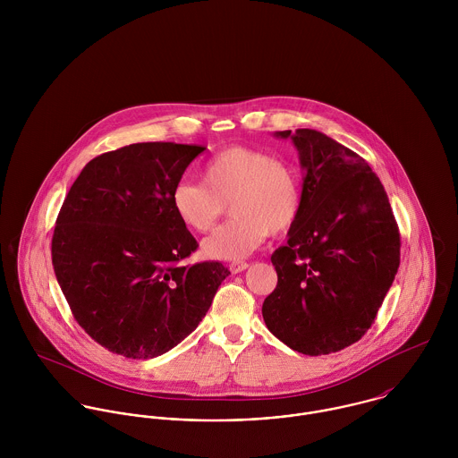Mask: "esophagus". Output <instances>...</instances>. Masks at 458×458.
Wrapping results in <instances>:
<instances>
[{
	"mask_svg": "<svg viewBox=\"0 0 458 458\" xmlns=\"http://www.w3.org/2000/svg\"><path fill=\"white\" fill-rule=\"evenodd\" d=\"M249 266H250L249 262L234 261L229 264V269H231V273H234V275H236V273H242V271H245Z\"/></svg>",
	"mask_w": 458,
	"mask_h": 458,
	"instance_id": "esophagus-1",
	"label": "esophagus"
}]
</instances>
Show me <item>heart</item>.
<instances>
[{
  "label": "heart",
  "mask_w": 458,
  "mask_h": 458,
  "mask_svg": "<svg viewBox=\"0 0 458 458\" xmlns=\"http://www.w3.org/2000/svg\"><path fill=\"white\" fill-rule=\"evenodd\" d=\"M171 200L178 218L197 233L209 231L229 202L234 218L202 243V252L218 261H240L261 247L269 231L285 233L296 224L303 189L291 164L231 146L204 164L202 182H178Z\"/></svg>",
  "instance_id": "obj_1"
}]
</instances>
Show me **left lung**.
I'll use <instances>...</instances> for the list:
<instances>
[{"instance_id": "8db88e82", "label": "left lung", "mask_w": 458, "mask_h": 458, "mask_svg": "<svg viewBox=\"0 0 458 458\" xmlns=\"http://www.w3.org/2000/svg\"><path fill=\"white\" fill-rule=\"evenodd\" d=\"M300 153L303 206L273 252L267 329L293 351L331 354L372 327L400 264V233L383 183L354 151L310 129L276 131Z\"/></svg>"}]
</instances>
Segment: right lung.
I'll use <instances>...</instances> for the list:
<instances>
[{"mask_svg": "<svg viewBox=\"0 0 458 458\" xmlns=\"http://www.w3.org/2000/svg\"><path fill=\"white\" fill-rule=\"evenodd\" d=\"M206 148L137 142L81 171L53 234V266L70 310L95 342L131 360L160 356L189 336L231 271L185 264L196 238L171 194Z\"/></svg>", "mask_w": 458, "mask_h": 458, "instance_id": "1", "label": "right lung"}]
</instances>
